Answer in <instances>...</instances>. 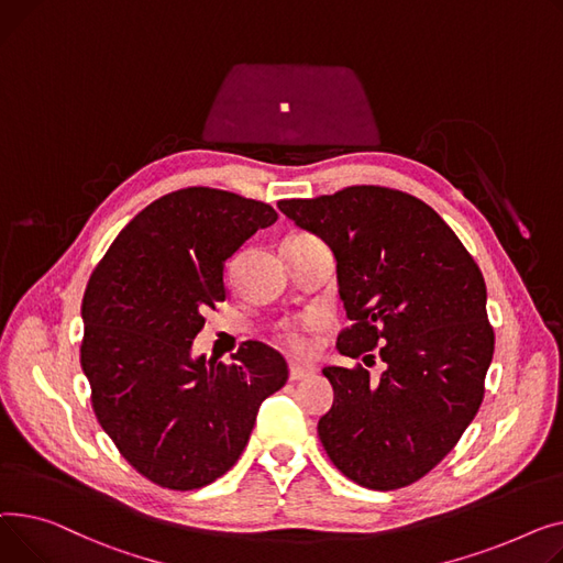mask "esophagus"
Wrapping results in <instances>:
<instances>
[{
	"label": "esophagus",
	"mask_w": 563,
	"mask_h": 563,
	"mask_svg": "<svg viewBox=\"0 0 563 563\" xmlns=\"http://www.w3.org/2000/svg\"><path fill=\"white\" fill-rule=\"evenodd\" d=\"M309 375H313V368L295 366V363H290V366H288V379H290V382H300V379H305V377H309Z\"/></svg>",
	"instance_id": "34e87169"
}]
</instances>
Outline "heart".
Instances as JSON below:
<instances>
[{
  "mask_svg": "<svg viewBox=\"0 0 563 563\" xmlns=\"http://www.w3.org/2000/svg\"><path fill=\"white\" fill-rule=\"evenodd\" d=\"M322 324H324V320L318 313H302L295 318H284L273 327V341L286 354L305 356L311 350L313 332H318Z\"/></svg>",
  "mask_w": 563,
  "mask_h": 563,
  "instance_id": "1",
  "label": "heart"
}]
</instances>
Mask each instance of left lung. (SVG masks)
I'll return each mask as SVG.
<instances>
[{"mask_svg":"<svg viewBox=\"0 0 563 563\" xmlns=\"http://www.w3.org/2000/svg\"><path fill=\"white\" fill-rule=\"evenodd\" d=\"M336 256L350 324L345 356L386 363L379 382L356 363L329 366L334 405L318 422L332 464L358 486L395 490L424 477L479 411L495 334L486 284L448 222L418 197L347 186L277 205Z\"/></svg>","mask_w":563,"mask_h":563,"instance_id":"8db88e82","label":"left lung"}]
</instances>
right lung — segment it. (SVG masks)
<instances>
[{
  "label": "right lung",
  "mask_w": 563,
  "mask_h": 563,
  "mask_svg": "<svg viewBox=\"0 0 563 563\" xmlns=\"http://www.w3.org/2000/svg\"><path fill=\"white\" fill-rule=\"evenodd\" d=\"M277 211L190 186L131 220L92 271L81 368L92 411L120 454L170 490L202 488L245 450L261 402L288 379L279 352L245 341L234 363L192 358L205 313L224 302V263Z\"/></svg>",
  "instance_id": "add662e5"
}]
</instances>
